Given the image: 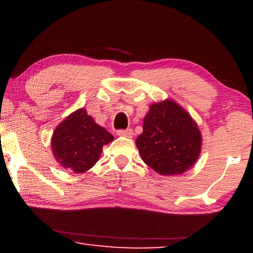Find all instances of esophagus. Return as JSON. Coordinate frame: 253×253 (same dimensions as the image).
Masks as SVG:
<instances>
[{"mask_svg": "<svg viewBox=\"0 0 253 253\" xmlns=\"http://www.w3.org/2000/svg\"><path fill=\"white\" fill-rule=\"evenodd\" d=\"M117 135L118 136H123V137H131L134 135V131H132L131 128H128V129H121L117 131Z\"/></svg>", "mask_w": 253, "mask_h": 253, "instance_id": "obj_1", "label": "esophagus"}]
</instances>
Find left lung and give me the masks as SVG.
I'll list each match as a JSON object with an SVG mask.
<instances>
[{
    "label": "left lung",
    "instance_id": "left-lung-1",
    "mask_svg": "<svg viewBox=\"0 0 253 253\" xmlns=\"http://www.w3.org/2000/svg\"><path fill=\"white\" fill-rule=\"evenodd\" d=\"M136 146L145 164L158 174L173 176L185 173L198 161L202 135L183 107L165 99L149 106Z\"/></svg>",
    "mask_w": 253,
    "mask_h": 253
}]
</instances>
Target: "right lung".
<instances>
[{"instance_id":"add662e5","label":"right lung","mask_w":253,"mask_h":253,"mask_svg":"<svg viewBox=\"0 0 253 253\" xmlns=\"http://www.w3.org/2000/svg\"><path fill=\"white\" fill-rule=\"evenodd\" d=\"M114 140L84 108L77 109L55 127L51 137L52 154L63 169L81 174L99 160L104 145Z\"/></svg>"}]
</instances>
